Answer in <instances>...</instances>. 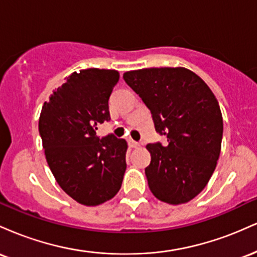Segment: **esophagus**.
<instances>
[{
  "instance_id": "34e87169",
  "label": "esophagus",
  "mask_w": 257,
  "mask_h": 257,
  "mask_svg": "<svg viewBox=\"0 0 257 257\" xmlns=\"http://www.w3.org/2000/svg\"><path fill=\"white\" fill-rule=\"evenodd\" d=\"M128 145H129V147H132V149H137V147L140 146V144L137 143V141H134L133 139H129Z\"/></svg>"
}]
</instances>
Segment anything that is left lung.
Returning a JSON list of instances; mask_svg holds the SVG:
<instances>
[{
	"label": "left lung",
	"mask_w": 257,
	"mask_h": 257,
	"mask_svg": "<svg viewBox=\"0 0 257 257\" xmlns=\"http://www.w3.org/2000/svg\"><path fill=\"white\" fill-rule=\"evenodd\" d=\"M123 78L150 108L156 131L167 137V146H146L150 190L168 204L190 202L209 182L221 151L223 122L214 93L185 67L133 70Z\"/></svg>",
	"instance_id": "left-lung-1"
}]
</instances>
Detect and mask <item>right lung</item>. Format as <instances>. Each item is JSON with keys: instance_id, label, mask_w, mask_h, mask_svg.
<instances>
[{"instance_id": "obj_1", "label": "right lung", "mask_w": 257, "mask_h": 257, "mask_svg": "<svg viewBox=\"0 0 257 257\" xmlns=\"http://www.w3.org/2000/svg\"><path fill=\"white\" fill-rule=\"evenodd\" d=\"M119 79L116 70L72 72L43 104L38 120L47 163L66 194L79 204L95 206L116 196L122 186L128 144L96 137L110 120L108 98Z\"/></svg>"}]
</instances>
